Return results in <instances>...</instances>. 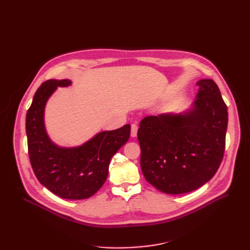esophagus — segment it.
<instances>
[{
  "instance_id": "1",
  "label": "esophagus",
  "mask_w": 250,
  "mask_h": 250,
  "mask_svg": "<svg viewBox=\"0 0 250 250\" xmlns=\"http://www.w3.org/2000/svg\"><path fill=\"white\" fill-rule=\"evenodd\" d=\"M137 135H138V125L134 123L131 125V137L135 138Z\"/></svg>"
}]
</instances>
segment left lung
<instances>
[{
  "instance_id": "1",
  "label": "left lung",
  "mask_w": 250,
  "mask_h": 250,
  "mask_svg": "<svg viewBox=\"0 0 250 250\" xmlns=\"http://www.w3.org/2000/svg\"><path fill=\"white\" fill-rule=\"evenodd\" d=\"M196 84L199 89L191 106L146 117L140 123L142 172L166 194H185L207 184L223 158L228 106L213 80Z\"/></svg>"
}]
</instances>
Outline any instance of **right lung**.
Returning <instances> with one entry per match:
<instances>
[{
	"mask_svg": "<svg viewBox=\"0 0 250 250\" xmlns=\"http://www.w3.org/2000/svg\"><path fill=\"white\" fill-rule=\"evenodd\" d=\"M69 79H51L36 90L26 116L30 163L40 183L64 199L93 196L104 185L111 157L127 143L130 125L103 130L79 146L63 147L53 142L44 124V109L58 87L72 85Z\"/></svg>",
	"mask_w": 250,
	"mask_h": 250,
	"instance_id": "obj_1",
	"label": "right lung"
}]
</instances>
